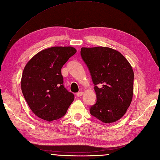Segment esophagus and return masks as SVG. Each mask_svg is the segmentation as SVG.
Listing matches in <instances>:
<instances>
[{"mask_svg":"<svg viewBox=\"0 0 160 160\" xmlns=\"http://www.w3.org/2000/svg\"><path fill=\"white\" fill-rule=\"evenodd\" d=\"M83 94H84L83 92H80L76 93V96H78V97H80V96H82V95H83Z\"/></svg>","mask_w":160,"mask_h":160,"instance_id":"1","label":"esophagus"}]
</instances>
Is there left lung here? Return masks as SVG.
<instances>
[{
    "label": "left lung",
    "mask_w": 160,
    "mask_h": 160,
    "mask_svg": "<svg viewBox=\"0 0 160 160\" xmlns=\"http://www.w3.org/2000/svg\"><path fill=\"white\" fill-rule=\"evenodd\" d=\"M80 54L90 70L97 97L90 114L105 123L120 119L133 96L131 65L121 52L109 47H82Z\"/></svg>",
    "instance_id": "1"
}]
</instances>
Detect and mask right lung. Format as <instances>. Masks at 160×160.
Here are the masks:
<instances>
[{
  "label": "right lung",
  "mask_w": 160,
  "mask_h": 160,
  "mask_svg": "<svg viewBox=\"0 0 160 160\" xmlns=\"http://www.w3.org/2000/svg\"><path fill=\"white\" fill-rule=\"evenodd\" d=\"M76 52L72 47H52L33 56L23 69L21 88L33 113L52 121L66 114L74 96L63 85L61 68Z\"/></svg>",
  "instance_id": "add662e5"
}]
</instances>
